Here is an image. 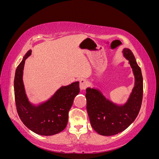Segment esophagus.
<instances>
[{"instance_id": "obj_1", "label": "esophagus", "mask_w": 159, "mask_h": 159, "mask_svg": "<svg viewBox=\"0 0 159 159\" xmlns=\"http://www.w3.org/2000/svg\"><path fill=\"white\" fill-rule=\"evenodd\" d=\"M88 85V82L86 80L82 79L80 81V88L81 90L85 89L86 88H87Z\"/></svg>"}]
</instances>
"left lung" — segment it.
<instances>
[{
	"label": "left lung",
	"mask_w": 159,
	"mask_h": 159,
	"mask_svg": "<svg viewBox=\"0 0 159 159\" xmlns=\"http://www.w3.org/2000/svg\"><path fill=\"white\" fill-rule=\"evenodd\" d=\"M123 54L135 78L133 92L125 104L118 106L106 99L98 90L86 89L87 111L91 127L101 135L111 136L123 131L134 121L141 107L143 82L141 68L131 50L125 48Z\"/></svg>",
	"instance_id": "8db88e82"
}]
</instances>
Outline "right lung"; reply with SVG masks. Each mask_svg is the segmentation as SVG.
Listing matches in <instances>:
<instances>
[{
    "mask_svg": "<svg viewBox=\"0 0 159 159\" xmlns=\"http://www.w3.org/2000/svg\"><path fill=\"white\" fill-rule=\"evenodd\" d=\"M29 50L16 70L14 81V97L17 113L22 123L32 131L49 136L62 131L68 120V112L75 96L80 93L79 81L63 86L46 102L34 106L27 99L22 81L25 60Z\"/></svg>",
    "mask_w": 159,
    "mask_h": 159,
    "instance_id": "1",
    "label": "right lung"
}]
</instances>
